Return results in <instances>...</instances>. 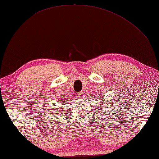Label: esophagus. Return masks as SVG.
Wrapping results in <instances>:
<instances>
[{"label":"esophagus","mask_w":159,"mask_h":159,"mask_svg":"<svg viewBox=\"0 0 159 159\" xmlns=\"http://www.w3.org/2000/svg\"><path fill=\"white\" fill-rule=\"evenodd\" d=\"M79 97L80 98H84V93L83 91H80V92L79 93Z\"/></svg>","instance_id":"esophagus-1"}]
</instances>
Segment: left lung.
<instances>
[{
    "label": "left lung",
    "mask_w": 159,
    "mask_h": 159,
    "mask_svg": "<svg viewBox=\"0 0 159 159\" xmlns=\"http://www.w3.org/2000/svg\"><path fill=\"white\" fill-rule=\"evenodd\" d=\"M101 105H102V104H101Z\"/></svg>",
    "instance_id": "1"
}]
</instances>
